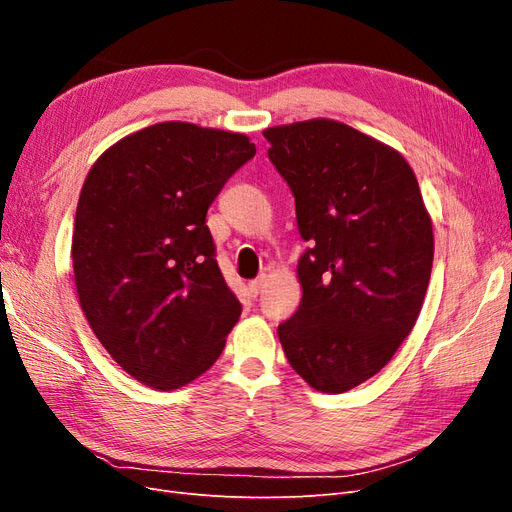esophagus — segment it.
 Masks as SVG:
<instances>
[{
  "instance_id": "34e87169",
  "label": "esophagus",
  "mask_w": 512,
  "mask_h": 512,
  "mask_svg": "<svg viewBox=\"0 0 512 512\" xmlns=\"http://www.w3.org/2000/svg\"><path fill=\"white\" fill-rule=\"evenodd\" d=\"M262 288H265V277H258V280L250 282V294H252V297H258Z\"/></svg>"
}]
</instances>
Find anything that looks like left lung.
I'll list each match as a JSON object with an SVG mask.
<instances>
[{"instance_id": "1", "label": "left lung", "mask_w": 512, "mask_h": 512, "mask_svg": "<svg viewBox=\"0 0 512 512\" xmlns=\"http://www.w3.org/2000/svg\"><path fill=\"white\" fill-rule=\"evenodd\" d=\"M262 136L309 243L297 265L299 309L277 335L312 389L346 393L393 359L421 314L431 215L406 158L342 121L307 119Z\"/></svg>"}]
</instances>
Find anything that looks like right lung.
Here are the masks:
<instances>
[{
	"label": "right lung",
	"mask_w": 512,
	"mask_h": 512,
	"mask_svg": "<svg viewBox=\"0 0 512 512\" xmlns=\"http://www.w3.org/2000/svg\"><path fill=\"white\" fill-rule=\"evenodd\" d=\"M254 153L245 134L162 121L89 168L72 232L76 294L98 342L151 389L205 374L241 316L207 209Z\"/></svg>",
	"instance_id": "right-lung-1"
}]
</instances>
